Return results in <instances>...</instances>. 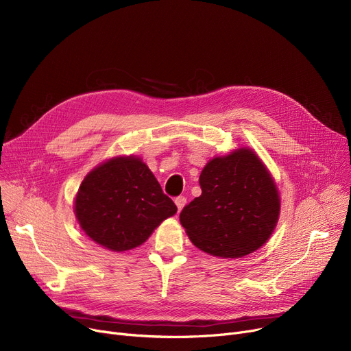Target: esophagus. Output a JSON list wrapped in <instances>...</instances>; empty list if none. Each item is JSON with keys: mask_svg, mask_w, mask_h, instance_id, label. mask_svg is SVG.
Wrapping results in <instances>:
<instances>
[{"mask_svg": "<svg viewBox=\"0 0 351 351\" xmlns=\"http://www.w3.org/2000/svg\"><path fill=\"white\" fill-rule=\"evenodd\" d=\"M175 204H176V206H178V210H182V208L185 206V204H186V197H185V196H178V197L175 199Z\"/></svg>", "mask_w": 351, "mask_h": 351, "instance_id": "obj_1", "label": "esophagus"}]
</instances>
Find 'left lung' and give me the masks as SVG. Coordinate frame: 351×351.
I'll use <instances>...</instances> for the list:
<instances>
[{
  "label": "left lung",
  "mask_w": 351,
  "mask_h": 351,
  "mask_svg": "<svg viewBox=\"0 0 351 351\" xmlns=\"http://www.w3.org/2000/svg\"><path fill=\"white\" fill-rule=\"evenodd\" d=\"M202 195L180 212L192 243L213 256L242 257L263 246L278 223L280 199L249 149L212 159L199 176Z\"/></svg>",
  "instance_id": "obj_1"
}]
</instances>
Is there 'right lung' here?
<instances>
[{"label":"right lung","instance_id":"1","mask_svg":"<svg viewBox=\"0 0 351 351\" xmlns=\"http://www.w3.org/2000/svg\"><path fill=\"white\" fill-rule=\"evenodd\" d=\"M176 210L149 168L134 156L99 165L86 175L75 199L82 230L115 252L142 245Z\"/></svg>","mask_w":351,"mask_h":351}]
</instances>
